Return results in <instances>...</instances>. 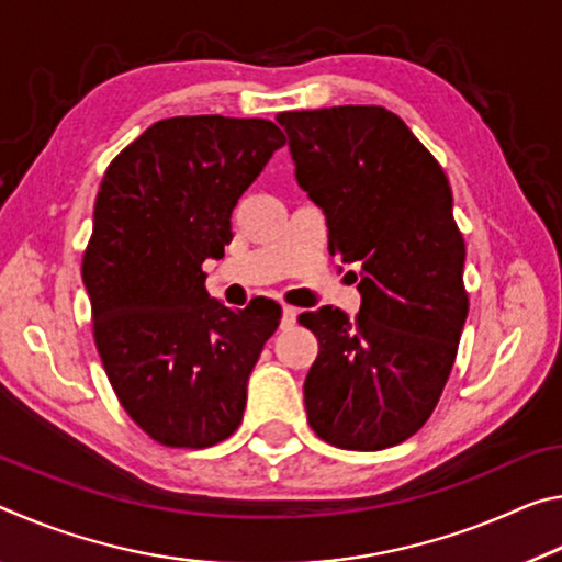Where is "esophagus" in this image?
<instances>
[{
    "label": "esophagus",
    "mask_w": 562,
    "mask_h": 562,
    "mask_svg": "<svg viewBox=\"0 0 562 562\" xmlns=\"http://www.w3.org/2000/svg\"><path fill=\"white\" fill-rule=\"evenodd\" d=\"M297 315L300 312L294 307H282V329H290L297 322Z\"/></svg>",
    "instance_id": "34e87169"
}]
</instances>
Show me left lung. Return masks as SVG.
I'll return each mask as SVG.
<instances>
[{
    "label": "left lung",
    "mask_w": 562,
    "mask_h": 562,
    "mask_svg": "<svg viewBox=\"0 0 562 562\" xmlns=\"http://www.w3.org/2000/svg\"><path fill=\"white\" fill-rule=\"evenodd\" d=\"M278 123L300 188L325 211L329 252L359 262L355 319L331 307L300 315L319 339L307 422L337 449H389L439 404L469 315L449 178L382 106L284 111Z\"/></svg>",
    "instance_id": "1"
}]
</instances>
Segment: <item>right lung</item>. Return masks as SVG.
<instances>
[{
    "label": "right lung",
    "instance_id": "right-lung-1",
    "mask_svg": "<svg viewBox=\"0 0 562 562\" xmlns=\"http://www.w3.org/2000/svg\"><path fill=\"white\" fill-rule=\"evenodd\" d=\"M282 131L265 119L176 116L146 128L103 173L81 262L93 339L126 414L170 449H207L243 422L247 379L280 304L231 310L203 262L233 240V207Z\"/></svg>",
    "mask_w": 562,
    "mask_h": 562
}]
</instances>
